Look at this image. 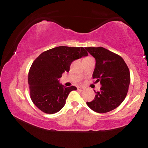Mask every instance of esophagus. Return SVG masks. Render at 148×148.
Wrapping results in <instances>:
<instances>
[{
    "label": "esophagus",
    "mask_w": 148,
    "mask_h": 148,
    "mask_svg": "<svg viewBox=\"0 0 148 148\" xmlns=\"http://www.w3.org/2000/svg\"><path fill=\"white\" fill-rule=\"evenodd\" d=\"M85 89V88L84 87H77V90H79V91H84V90Z\"/></svg>",
    "instance_id": "esophagus-1"
}]
</instances>
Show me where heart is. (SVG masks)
<instances>
[{"mask_svg":"<svg viewBox=\"0 0 148 148\" xmlns=\"http://www.w3.org/2000/svg\"><path fill=\"white\" fill-rule=\"evenodd\" d=\"M86 58H91V57H86ZM86 59V58H85Z\"/></svg>","mask_w":148,"mask_h":148,"instance_id":"obj_1","label":"heart"}]
</instances>
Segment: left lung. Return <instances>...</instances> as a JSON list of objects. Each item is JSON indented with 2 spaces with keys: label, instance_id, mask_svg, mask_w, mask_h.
<instances>
[{
  "label": "left lung",
  "instance_id": "1",
  "mask_svg": "<svg viewBox=\"0 0 148 148\" xmlns=\"http://www.w3.org/2000/svg\"><path fill=\"white\" fill-rule=\"evenodd\" d=\"M96 60L92 78L101 84V91L91 102L86 103L97 113H106L116 108L124 101L128 92L129 69L121 56L102 47H85Z\"/></svg>",
  "mask_w": 148,
  "mask_h": 148
}]
</instances>
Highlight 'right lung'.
Wrapping results in <instances>:
<instances>
[{"label": "right lung", "instance_id": "obj_1", "mask_svg": "<svg viewBox=\"0 0 148 148\" xmlns=\"http://www.w3.org/2000/svg\"><path fill=\"white\" fill-rule=\"evenodd\" d=\"M88 53L83 47L59 46L42 53L32 62L29 72L30 97L33 103L44 113L60 111L70 92L76 87H64L58 79L69 72L72 62Z\"/></svg>", "mask_w": 148, "mask_h": 148}]
</instances>
